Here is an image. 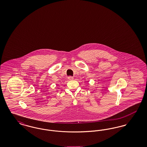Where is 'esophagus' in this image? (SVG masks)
<instances>
[{
	"instance_id": "34e87169",
	"label": "esophagus",
	"mask_w": 147,
	"mask_h": 147,
	"mask_svg": "<svg viewBox=\"0 0 147 147\" xmlns=\"http://www.w3.org/2000/svg\"><path fill=\"white\" fill-rule=\"evenodd\" d=\"M68 79H69V80H73V79H74V78L73 77H71V76H70V77H68Z\"/></svg>"
}]
</instances>
